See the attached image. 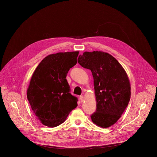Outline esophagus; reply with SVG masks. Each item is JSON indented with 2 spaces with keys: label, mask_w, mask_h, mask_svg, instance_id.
<instances>
[{
  "label": "esophagus",
  "mask_w": 157,
  "mask_h": 157,
  "mask_svg": "<svg viewBox=\"0 0 157 157\" xmlns=\"http://www.w3.org/2000/svg\"><path fill=\"white\" fill-rule=\"evenodd\" d=\"M80 101H81V102H82L84 101V96H80Z\"/></svg>",
  "instance_id": "34e87169"
}]
</instances>
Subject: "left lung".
Wrapping results in <instances>:
<instances>
[{
	"mask_svg": "<svg viewBox=\"0 0 157 157\" xmlns=\"http://www.w3.org/2000/svg\"><path fill=\"white\" fill-rule=\"evenodd\" d=\"M78 62L91 71L94 79L96 110L91 120L99 127L108 128L120 119L129 102L131 87L127 74L114 57L101 51L85 52Z\"/></svg>",
	"mask_w": 157,
	"mask_h": 157,
	"instance_id": "left-lung-1",
	"label": "left lung"
}]
</instances>
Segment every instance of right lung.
Listing matches in <instances>:
<instances>
[{
    "label": "right lung",
    "mask_w": 157,
    "mask_h": 157,
    "mask_svg": "<svg viewBox=\"0 0 157 157\" xmlns=\"http://www.w3.org/2000/svg\"><path fill=\"white\" fill-rule=\"evenodd\" d=\"M79 52L49 55L38 65L27 91L36 117L44 125L55 127L63 123L78 106V99L70 93L66 77L77 63Z\"/></svg>",
    "instance_id": "1"
}]
</instances>
